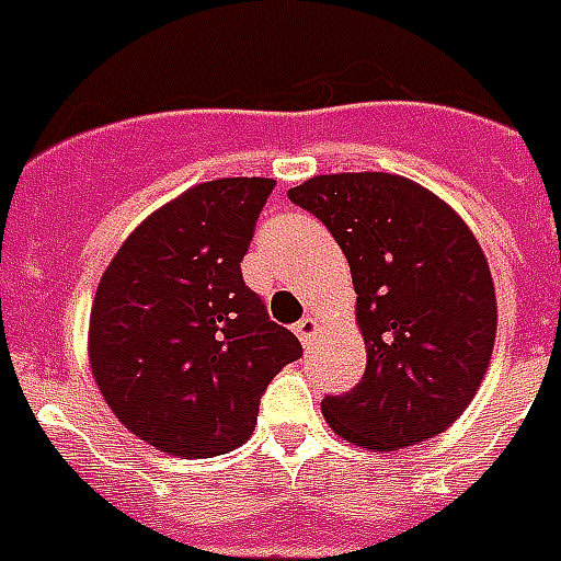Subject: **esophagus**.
<instances>
[{
	"instance_id": "1",
	"label": "esophagus",
	"mask_w": 561,
	"mask_h": 561,
	"mask_svg": "<svg viewBox=\"0 0 561 561\" xmlns=\"http://www.w3.org/2000/svg\"><path fill=\"white\" fill-rule=\"evenodd\" d=\"M294 333H297V339H300L302 344H312V335L318 333V321H314V318H309V314H306L302 321L294 323Z\"/></svg>"
}]
</instances>
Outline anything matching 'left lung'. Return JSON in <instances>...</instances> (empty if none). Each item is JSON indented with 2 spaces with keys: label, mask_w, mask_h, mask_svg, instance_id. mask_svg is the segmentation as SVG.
Returning a JSON list of instances; mask_svg holds the SVG:
<instances>
[{
  "label": "left lung",
  "mask_w": 561,
  "mask_h": 561,
  "mask_svg": "<svg viewBox=\"0 0 561 561\" xmlns=\"http://www.w3.org/2000/svg\"><path fill=\"white\" fill-rule=\"evenodd\" d=\"M351 264L365 375L323 398L339 437L396 451L467 410L491 363L496 297L488 259L434 193L383 172L318 175L288 190Z\"/></svg>",
  "instance_id": "obj_1"
}]
</instances>
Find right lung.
<instances>
[{"instance_id": "obj_1", "label": "right lung", "mask_w": 561, "mask_h": 561, "mask_svg": "<svg viewBox=\"0 0 561 561\" xmlns=\"http://www.w3.org/2000/svg\"><path fill=\"white\" fill-rule=\"evenodd\" d=\"M273 186L219 178L186 190L124 240L98 285L94 380L160 451L214 458L243 446L270 380L302 356L240 273Z\"/></svg>"}]
</instances>
